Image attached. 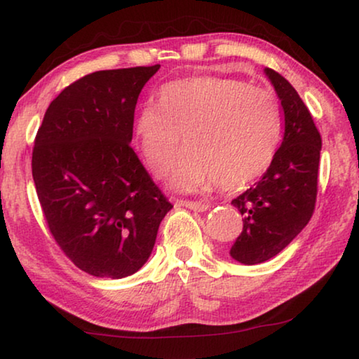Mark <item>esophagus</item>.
<instances>
[{"instance_id":"obj_1","label":"esophagus","mask_w":359,"mask_h":359,"mask_svg":"<svg viewBox=\"0 0 359 359\" xmlns=\"http://www.w3.org/2000/svg\"><path fill=\"white\" fill-rule=\"evenodd\" d=\"M179 206H184V208H189L191 210H198V212H204V210L209 209V204L204 203V201H187V200H180L177 201Z\"/></svg>"}]
</instances>
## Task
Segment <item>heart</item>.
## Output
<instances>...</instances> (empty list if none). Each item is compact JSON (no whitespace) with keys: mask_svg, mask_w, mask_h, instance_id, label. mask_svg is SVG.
Returning <instances> with one entry per match:
<instances>
[{"mask_svg":"<svg viewBox=\"0 0 359 359\" xmlns=\"http://www.w3.org/2000/svg\"><path fill=\"white\" fill-rule=\"evenodd\" d=\"M140 156L156 177L172 169V185L193 191L215 180L243 189L259 179L275 158L283 134L276 95L236 78L201 76L170 83L159 105L140 108L134 124Z\"/></svg>","mask_w":359,"mask_h":359,"instance_id":"b5f03b06","label":"heart"}]
</instances>
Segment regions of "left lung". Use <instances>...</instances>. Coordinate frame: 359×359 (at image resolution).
<instances>
[{
    "mask_svg": "<svg viewBox=\"0 0 359 359\" xmlns=\"http://www.w3.org/2000/svg\"><path fill=\"white\" fill-rule=\"evenodd\" d=\"M265 73L281 100L284 137L264 177L231 201L244 219L230 254L244 265L280 254L310 222L318 195L320 130L291 83L271 68Z\"/></svg>",
    "mask_w": 359,
    "mask_h": 359,
    "instance_id": "left-lung-1",
    "label": "left lung"
}]
</instances>
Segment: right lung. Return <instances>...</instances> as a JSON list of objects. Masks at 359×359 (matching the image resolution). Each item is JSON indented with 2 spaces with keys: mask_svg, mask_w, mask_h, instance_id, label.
I'll use <instances>...</instances> for the list:
<instances>
[{
  "mask_svg": "<svg viewBox=\"0 0 359 359\" xmlns=\"http://www.w3.org/2000/svg\"><path fill=\"white\" fill-rule=\"evenodd\" d=\"M159 65L102 70L50 102L32 153V174L50 235L78 269L129 276L149 260L172 204L129 142L145 83Z\"/></svg>",
  "mask_w": 359,
  "mask_h": 359,
  "instance_id": "obj_1",
  "label": "right lung"
}]
</instances>
